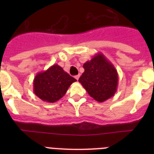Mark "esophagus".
<instances>
[{"label": "esophagus", "instance_id": "34e87169", "mask_svg": "<svg viewBox=\"0 0 154 154\" xmlns=\"http://www.w3.org/2000/svg\"><path fill=\"white\" fill-rule=\"evenodd\" d=\"M79 75H75V78L76 80H79Z\"/></svg>", "mask_w": 154, "mask_h": 154}]
</instances>
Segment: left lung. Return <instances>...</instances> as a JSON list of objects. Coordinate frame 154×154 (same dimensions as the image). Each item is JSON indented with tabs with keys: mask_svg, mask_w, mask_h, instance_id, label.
Instances as JSON below:
<instances>
[{
	"mask_svg": "<svg viewBox=\"0 0 154 154\" xmlns=\"http://www.w3.org/2000/svg\"><path fill=\"white\" fill-rule=\"evenodd\" d=\"M85 72L79 82L91 97L103 103L115 95L118 86L117 71L104 55L99 52L84 63Z\"/></svg>",
	"mask_w": 154,
	"mask_h": 154,
	"instance_id": "1",
	"label": "left lung"
}]
</instances>
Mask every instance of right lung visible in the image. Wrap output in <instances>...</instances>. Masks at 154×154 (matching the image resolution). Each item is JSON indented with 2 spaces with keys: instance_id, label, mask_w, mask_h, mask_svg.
<instances>
[{
  "instance_id": "add662e5",
  "label": "right lung",
  "mask_w": 154,
  "mask_h": 154,
  "mask_svg": "<svg viewBox=\"0 0 154 154\" xmlns=\"http://www.w3.org/2000/svg\"><path fill=\"white\" fill-rule=\"evenodd\" d=\"M75 79L55 64L47 70L37 73L33 81V91L39 99L47 103H55L63 97Z\"/></svg>"
}]
</instances>
